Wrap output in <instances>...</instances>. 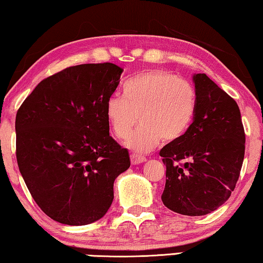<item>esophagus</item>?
Returning a JSON list of instances; mask_svg holds the SVG:
<instances>
[{
	"label": "esophagus",
	"instance_id": "obj_1",
	"mask_svg": "<svg viewBox=\"0 0 263 263\" xmlns=\"http://www.w3.org/2000/svg\"><path fill=\"white\" fill-rule=\"evenodd\" d=\"M130 160H132L133 165H139V163L146 161V158L142 157V155H140V154L133 153V154L130 155Z\"/></svg>",
	"mask_w": 263,
	"mask_h": 263
}]
</instances>
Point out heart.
<instances>
[{
    "label": "heart",
    "instance_id": "1",
    "mask_svg": "<svg viewBox=\"0 0 263 263\" xmlns=\"http://www.w3.org/2000/svg\"><path fill=\"white\" fill-rule=\"evenodd\" d=\"M124 98L112 96L106 103V120L116 139H127L134 151L153 149L162 139L180 138L191 124L196 110L195 87L186 79L162 70H152L125 83Z\"/></svg>",
    "mask_w": 263,
    "mask_h": 263
}]
</instances>
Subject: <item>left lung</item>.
<instances>
[{
    "instance_id": "1",
    "label": "left lung",
    "mask_w": 263,
    "mask_h": 263,
    "mask_svg": "<svg viewBox=\"0 0 263 263\" xmlns=\"http://www.w3.org/2000/svg\"><path fill=\"white\" fill-rule=\"evenodd\" d=\"M196 110L185 134L160 151L166 165L162 203L203 216L229 199L241 172L246 134L237 103L205 73L193 76Z\"/></svg>"
}]
</instances>
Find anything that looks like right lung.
Returning a JSON list of instances; mask_svg holds the SVG:
<instances>
[{"label":"right lung","instance_id":"1","mask_svg":"<svg viewBox=\"0 0 263 263\" xmlns=\"http://www.w3.org/2000/svg\"><path fill=\"white\" fill-rule=\"evenodd\" d=\"M122 71L111 63L66 67L41 81L17 110L18 170L37 206L57 222L102 218L114 181L130 166L105 114Z\"/></svg>","mask_w":263,"mask_h":263}]
</instances>
